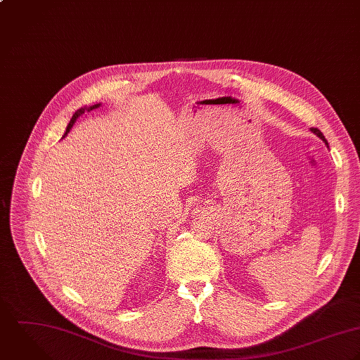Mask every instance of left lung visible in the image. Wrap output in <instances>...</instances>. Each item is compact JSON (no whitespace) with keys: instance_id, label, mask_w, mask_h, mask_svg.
<instances>
[{"instance_id":"8db88e82","label":"left lung","mask_w":360,"mask_h":360,"mask_svg":"<svg viewBox=\"0 0 360 360\" xmlns=\"http://www.w3.org/2000/svg\"><path fill=\"white\" fill-rule=\"evenodd\" d=\"M311 132H313V134H316V135H317V136H319V138H320V139H321L324 143L328 146L327 141H326V138H324V135H323V134H321V132H320L317 128H311Z\"/></svg>"}]
</instances>
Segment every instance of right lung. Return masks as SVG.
Listing matches in <instances>:
<instances>
[{"instance_id": "1", "label": "right lung", "mask_w": 360, "mask_h": 360, "mask_svg": "<svg viewBox=\"0 0 360 360\" xmlns=\"http://www.w3.org/2000/svg\"><path fill=\"white\" fill-rule=\"evenodd\" d=\"M97 107H100V104H94V105H91V107H89V108H80V110H77L75 114H73L72 118H71V121H70V124H68V127H67V131H65V135L70 132V129L72 128L73 124L76 122V120H77V117H80L82 114H84V110L86 111H91V110H94V108H97ZM64 135V136H65Z\"/></svg>"}]
</instances>
